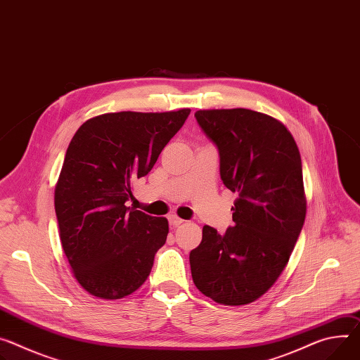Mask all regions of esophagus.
<instances>
[{
	"instance_id": "esophagus-1",
	"label": "esophagus",
	"mask_w": 360,
	"mask_h": 360,
	"mask_svg": "<svg viewBox=\"0 0 360 360\" xmlns=\"http://www.w3.org/2000/svg\"><path fill=\"white\" fill-rule=\"evenodd\" d=\"M168 219H169V224H171L172 226H178V225H181V224L184 222V219H181V218L176 217V215H169Z\"/></svg>"
}]
</instances>
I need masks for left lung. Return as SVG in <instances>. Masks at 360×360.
<instances>
[{
	"label": "left lung",
	"instance_id": "1",
	"mask_svg": "<svg viewBox=\"0 0 360 360\" xmlns=\"http://www.w3.org/2000/svg\"><path fill=\"white\" fill-rule=\"evenodd\" d=\"M197 122L219 153L222 184L238 193L234 226L202 228L191 251L192 280L219 304H248L276 283L306 218L299 148L283 123L250 109L198 110Z\"/></svg>",
	"mask_w": 360,
	"mask_h": 360
}]
</instances>
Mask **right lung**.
<instances>
[{
    "label": "right lung",
    "instance_id": "right-lung-1",
    "mask_svg": "<svg viewBox=\"0 0 360 360\" xmlns=\"http://www.w3.org/2000/svg\"><path fill=\"white\" fill-rule=\"evenodd\" d=\"M189 109L119 112L86 120L75 134L54 191L60 240L80 285L116 300L138 290L165 244L168 219L126 207Z\"/></svg>",
    "mask_w": 360,
    "mask_h": 360
}]
</instances>
